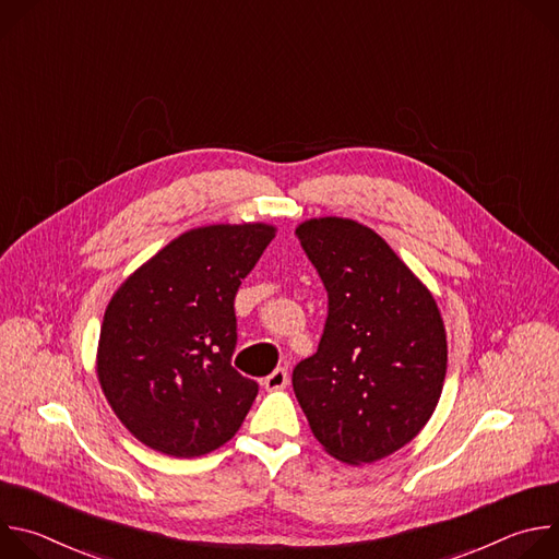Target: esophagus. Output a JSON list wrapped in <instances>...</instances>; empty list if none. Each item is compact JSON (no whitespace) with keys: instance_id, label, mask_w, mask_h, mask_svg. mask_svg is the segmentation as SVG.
<instances>
[{"instance_id":"34e87169","label":"esophagus","mask_w":559,"mask_h":559,"mask_svg":"<svg viewBox=\"0 0 559 559\" xmlns=\"http://www.w3.org/2000/svg\"><path fill=\"white\" fill-rule=\"evenodd\" d=\"M287 380H289L287 369L278 367V369H274V371L263 380V386H265L267 391H278V389H285V386H287Z\"/></svg>"}]
</instances>
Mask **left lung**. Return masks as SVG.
I'll use <instances>...</instances> for the list:
<instances>
[{"label":"left lung","instance_id":"left-lung-1","mask_svg":"<svg viewBox=\"0 0 559 559\" xmlns=\"http://www.w3.org/2000/svg\"><path fill=\"white\" fill-rule=\"evenodd\" d=\"M296 236L330 296L321 345L292 373L298 405L332 457L382 460L438 407L447 376L440 307L384 238L354 218H307Z\"/></svg>","mask_w":559,"mask_h":559}]
</instances>
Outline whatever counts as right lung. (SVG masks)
<instances>
[{
  "mask_svg": "<svg viewBox=\"0 0 559 559\" xmlns=\"http://www.w3.org/2000/svg\"><path fill=\"white\" fill-rule=\"evenodd\" d=\"M274 236L276 225L261 221L192 227L112 294L95 369L141 444L199 457L241 429L259 384L231 367L234 296Z\"/></svg>",
  "mask_w": 559,
  "mask_h": 559,
  "instance_id": "add662e5",
  "label": "right lung"
}]
</instances>
